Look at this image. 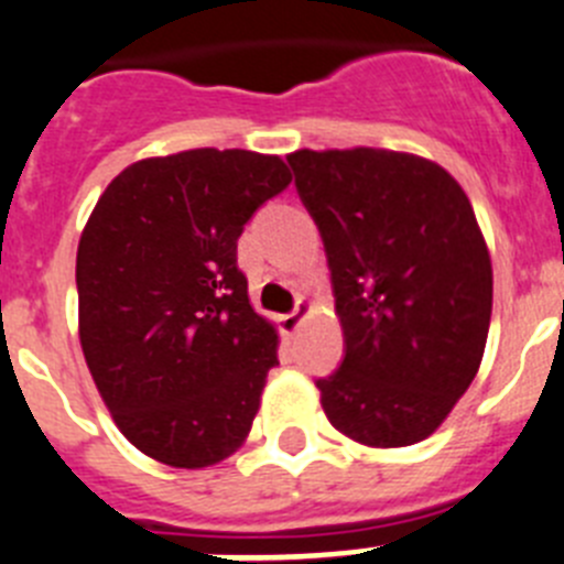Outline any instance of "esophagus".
<instances>
[{
  "mask_svg": "<svg viewBox=\"0 0 564 564\" xmlns=\"http://www.w3.org/2000/svg\"><path fill=\"white\" fill-rule=\"evenodd\" d=\"M308 308H312V306H308V303L301 297V301L294 303L292 312L283 314V317H281V332L286 334V337H292V334L297 332V328H301V323H303V317H306V314H308Z\"/></svg>",
  "mask_w": 564,
  "mask_h": 564,
  "instance_id": "34e87169",
  "label": "esophagus"
}]
</instances>
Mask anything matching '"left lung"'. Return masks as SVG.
<instances>
[{"instance_id": "1", "label": "left lung", "mask_w": 564, "mask_h": 564, "mask_svg": "<svg viewBox=\"0 0 564 564\" xmlns=\"http://www.w3.org/2000/svg\"><path fill=\"white\" fill-rule=\"evenodd\" d=\"M317 225L345 357L317 379L328 421L365 446L438 430L480 368L491 261L478 219L441 165L384 149L286 156Z\"/></svg>"}]
</instances>
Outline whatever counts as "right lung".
<instances>
[{"mask_svg": "<svg viewBox=\"0 0 564 564\" xmlns=\"http://www.w3.org/2000/svg\"><path fill=\"white\" fill-rule=\"evenodd\" d=\"M289 182L281 156L182 151L129 165L86 221L80 348L120 433L149 458L202 469L250 433L278 334L250 306L236 250Z\"/></svg>", "mask_w": 564, "mask_h": 564, "instance_id": "add662e5", "label": "right lung"}]
</instances>
